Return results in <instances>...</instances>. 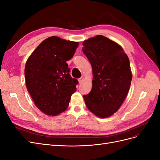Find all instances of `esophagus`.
Segmentation results:
<instances>
[{"label":"esophagus","mask_w":160,"mask_h":160,"mask_svg":"<svg viewBox=\"0 0 160 160\" xmlns=\"http://www.w3.org/2000/svg\"><path fill=\"white\" fill-rule=\"evenodd\" d=\"M84 80V77H80V78L78 79V81H79V83H81L82 82H83V81Z\"/></svg>","instance_id":"1"}]
</instances>
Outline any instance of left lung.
Listing matches in <instances>:
<instances>
[{"instance_id": "1", "label": "left lung", "mask_w": 160, "mask_h": 160, "mask_svg": "<svg viewBox=\"0 0 160 160\" xmlns=\"http://www.w3.org/2000/svg\"><path fill=\"white\" fill-rule=\"evenodd\" d=\"M83 45L93 75L91 91L83 95L85 105L99 118L110 117L128 93L132 79L129 58L122 47L103 35L89 38Z\"/></svg>"}]
</instances>
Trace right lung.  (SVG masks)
<instances>
[{
	"label": "right lung",
	"mask_w": 160,
	"mask_h": 160,
	"mask_svg": "<svg viewBox=\"0 0 160 160\" xmlns=\"http://www.w3.org/2000/svg\"><path fill=\"white\" fill-rule=\"evenodd\" d=\"M78 42L52 36L32 52L25 68L26 87L42 113L55 116L68 108L78 81L72 79L66 61L74 55Z\"/></svg>",
	"instance_id": "add662e5"
}]
</instances>
